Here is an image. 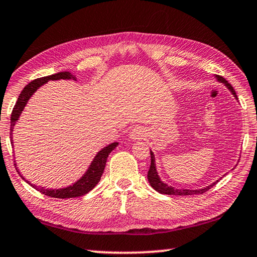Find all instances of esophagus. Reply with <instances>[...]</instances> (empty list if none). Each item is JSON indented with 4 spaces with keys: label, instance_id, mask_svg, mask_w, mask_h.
<instances>
[{
    "label": "esophagus",
    "instance_id": "1",
    "mask_svg": "<svg viewBox=\"0 0 257 257\" xmlns=\"http://www.w3.org/2000/svg\"><path fill=\"white\" fill-rule=\"evenodd\" d=\"M130 139L133 141H139V139H143L145 137V130L141 127H135L132 132L129 134Z\"/></svg>",
    "mask_w": 257,
    "mask_h": 257
}]
</instances>
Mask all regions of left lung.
I'll return each instance as SVG.
<instances>
[{
    "instance_id": "left-lung-1",
    "label": "left lung",
    "mask_w": 257,
    "mask_h": 257,
    "mask_svg": "<svg viewBox=\"0 0 257 257\" xmlns=\"http://www.w3.org/2000/svg\"><path fill=\"white\" fill-rule=\"evenodd\" d=\"M216 78L217 80H219L220 82H223V84L228 87L230 92L232 93V95L234 97L237 98V95H236V92H234L233 87L229 84V82L224 79L223 77L221 76H217L216 75ZM147 179H149L151 186L153 187V188L159 191L160 194H165V195H177V196H187V195H195V194H203L205 193V191H207L208 189H211L213 186H214L216 182H214V184H212L210 186L205 187V188H202V189H196V190H191V189H178V188H175V187H171V186H168L167 184H164L163 181H161L160 177L158 175V172H156V167H155V159H154V154L153 152L151 151V167H150V170H149V173H147Z\"/></svg>"
}]
</instances>
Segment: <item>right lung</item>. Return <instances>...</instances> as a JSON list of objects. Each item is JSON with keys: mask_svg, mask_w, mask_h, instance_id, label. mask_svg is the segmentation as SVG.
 <instances>
[{"mask_svg": "<svg viewBox=\"0 0 257 257\" xmlns=\"http://www.w3.org/2000/svg\"><path fill=\"white\" fill-rule=\"evenodd\" d=\"M59 79H76L75 76H72L70 72H58L54 73V75L51 76H46V77H42V78H37L33 81H30L28 85L25 86V88L23 89V92L20 93L18 101L16 102V105L12 110L11 113V133L12 135V130H14V127L16 124V121L19 119V116L21 114V112L27 104L28 99L30 96L36 92V90L40 88L42 85H44L45 82L49 80H59ZM118 146V143H112V144L107 145L106 147H104L102 151H99L97 155L95 156V159L93 160V162L90 163L88 170L86 171L84 176L81 177V179L78 180L76 184H73L72 186H69L67 188H61V189H45L43 187H36L30 184L25 178L21 176V178L25 181H27L30 186H33L34 188H36L38 191H41L42 194L46 195L49 197H54V198H72V197H79L85 195L87 193H89L95 186L98 184V181L101 180V177L103 175L104 168H105L106 164V160L108 154ZM18 173H20L18 171Z\"/></svg>", "mask_w": 257, "mask_h": 257, "instance_id": "right-lung-1", "label": "right lung"}]
</instances>
